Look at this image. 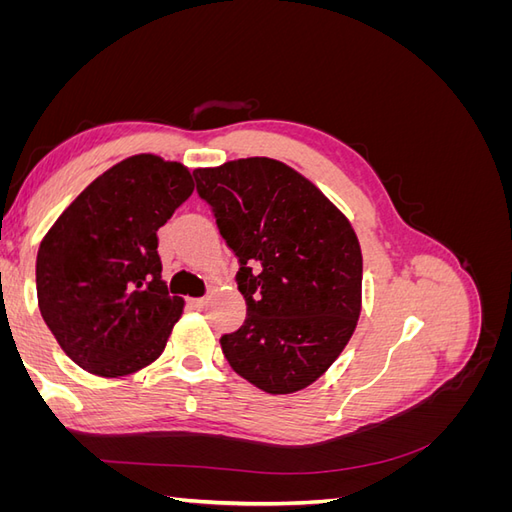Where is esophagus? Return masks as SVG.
<instances>
[{
  "label": "esophagus",
  "mask_w": 512,
  "mask_h": 512,
  "mask_svg": "<svg viewBox=\"0 0 512 512\" xmlns=\"http://www.w3.org/2000/svg\"><path fill=\"white\" fill-rule=\"evenodd\" d=\"M207 305V297H200V299H190V307H196V309H200V307H205Z\"/></svg>",
  "instance_id": "34e87169"
}]
</instances>
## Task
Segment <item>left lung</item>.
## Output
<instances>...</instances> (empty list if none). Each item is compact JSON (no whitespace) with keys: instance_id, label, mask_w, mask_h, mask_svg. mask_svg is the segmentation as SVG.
Listing matches in <instances>:
<instances>
[{"instance_id":"obj_1","label":"left lung","mask_w":512,"mask_h":512,"mask_svg":"<svg viewBox=\"0 0 512 512\" xmlns=\"http://www.w3.org/2000/svg\"><path fill=\"white\" fill-rule=\"evenodd\" d=\"M220 235L239 258L243 327L220 339L241 378L297 393L327 371L361 316L363 256L346 215L297 170L271 158L196 168Z\"/></svg>"}]
</instances>
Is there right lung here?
<instances>
[{
  "instance_id": "right-lung-1",
  "label": "right lung",
  "mask_w": 512,
  "mask_h": 512,
  "mask_svg": "<svg viewBox=\"0 0 512 512\" xmlns=\"http://www.w3.org/2000/svg\"><path fill=\"white\" fill-rule=\"evenodd\" d=\"M192 192L188 166L138 153L91 181L44 235L40 314L89 374L130 376L164 352L183 299L162 280L158 228Z\"/></svg>"
}]
</instances>
